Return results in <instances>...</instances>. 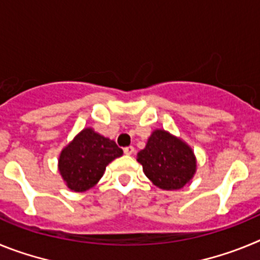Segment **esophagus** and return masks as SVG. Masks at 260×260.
<instances>
[{"mask_svg":"<svg viewBox=\"0 0 260 260\" xmlns=\"http://www.w3.org/2000/svg\"><path fill=\"white\" fill-rule=\"evenodd\" d=\"M134 147L133 146H128V147H126V148H123V152L126 153V155H133V153H134Z\"/></svg>","mask_w":260,"mask_h":260,"instance_id":"34e87169","label":"esophagus"}]
</instances>
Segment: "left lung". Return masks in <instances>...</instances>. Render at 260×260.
Returning a JSON list of instances; mask_svg holds the SVG:
<instances>
[{
    "label": "left lung",
    "mask_w": 260,
    "mask_h": 260,
    "mask_svg": "<svg viewBox=\"0 0 260 260\" xmlns=\"http://www.w3.org/2000/svg\"><path fill=\"white\" fill-rule=\"evenodd\" d=\"M147 178L158 189L180 190L197 173V157L191 147L167 130L156 128L146 147L137 155Z\"/></svg>",
    "instance_id": "left-lung-1"
}]
</instances>
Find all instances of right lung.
Instances as JSON below:
<instances>
[{
    "label": "right lung",
    "instance_id": "add662e5",
    "mask_svg": "<svg viewBox=\"0 0 260 260\" xmlns=\"http://www.w3.org/2000/svg\"><path fill=\"white\" fill-rule=\"evenodd\" d=\"M122 155L123 151L116 142L100 135L92 127H84L62 148L58 172L69 189L84 192L100 181L109 162Z\"/></svg>",
    "mask_w": 260,
    "mask_h": 260
}]
</instances>
